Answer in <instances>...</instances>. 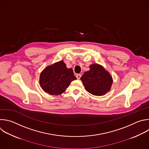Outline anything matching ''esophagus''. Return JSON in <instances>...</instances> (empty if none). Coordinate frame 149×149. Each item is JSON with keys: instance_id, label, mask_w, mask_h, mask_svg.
Returning <instances> with one entry per match:
<instances>
[{"instance_id": "obj_1", "label": "esophagus", "mask_w": 149, "mask_h": 149, "mask_svg": "<svg viewBox=\"0 0 149 149\" xmlns=\"http://www.w3.org/2000/svg\"><path fill=\"white\" fill-rule=\"evenodd\" d=\"M76 77H77V78L78 79H80V78L81 77V74H77V75H76Z\"/></svg>"}]
</instances>
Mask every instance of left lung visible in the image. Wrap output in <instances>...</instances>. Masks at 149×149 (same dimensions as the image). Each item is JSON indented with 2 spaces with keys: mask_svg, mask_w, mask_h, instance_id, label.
Returning <instances> with one entry per match:
<instances>
[{
  "mask_svg": "<svg viewBox=\"0 0 149 149\" xmlns=\"http://www.w3.org/2000/svg\"><path fill=\"white\" fill-rule=\"evenodd\" d=\"M80 79L86 91L95 96H102L109 92L113 84L110 73L101 65L92 64Z\"/></svg>",
  "mask_w": 149,
  "mask_h": 149,
  "instance_id": "obj_1",
  "label": "left lung"
}]
</instances>
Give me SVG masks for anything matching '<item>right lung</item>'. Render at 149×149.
Here are the masks:
<instances>
[{
	"label": "right lung",
	"mask_w": 149,
	"mask_h": 149,
	"mask_svg": "<svg viewBox=\"0 0 149 149\" xmlns=\"http://www.w3.org/2000/svg\"><path fill=\"white\" fill-rule=\"evenodd\" d=\"M77 79L71 68H68L63 60L46 67L41 72L39 84L42 89L50 95L64 92L71 81Z\"/></svg>",
	"instance_id": "right-lung-1"
}]
</instances>
